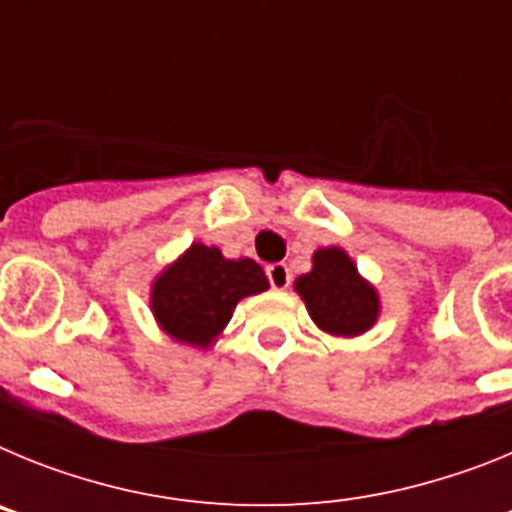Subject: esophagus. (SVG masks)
I'll return each mask as SVG.
<instances>
[{
  "instance_id": "esophagus-1",
  "label": "esophagus",
  "mask_w": 512,
  "mask_h": 512,
  "mask_svg": "<svg viewBox=\"0 0 512 512\" xmlns=\"http://www.w3.org/2000/svg\"><path fill=\"white\" fill-rule=\"evenodd\" d=\"M266 277H269V284L274 289H287L289 282H292V271H289L287 264H271L266 266Z\"/></svg>"
}]
</instances>
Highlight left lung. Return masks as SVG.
I'll list each match as a JSON object with an SVG mask.
<instances>
[{"instance_id": "8db88e82", "label": "left lung", "mask_w": 512, "mask_h": 512, "mask_svg": "<svg viewBox=\"0 0 512 512\" xmlns=\"http://www.w3.org/2000/svg\"><path fill=\"white\" fill-rule=\"evenodd\" d=\"M295 287L312 320L333 336H359L377 320V292L356 274L341 248L315 253L312 271L297 279Z\"/></svg>"}]
</instances>
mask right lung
Wrapping results in <instances>:
<instances>
[{"label":"right lung","mask_w":512,"mask_h":512,"mask_svg":"<svg viewBox=\"0 0 512 512\" xmlns=\"http://www.w3.org/2000/svg\"><path fill=\"white\" fill-rule=\"evenodd\" d=\"M269 287L256 261L223 259L217 248L194 243L153 284V315L171 338L207 346L228 325L238 300Z\"/></svg>","instance_id":"add662e5"}]
</instances>
